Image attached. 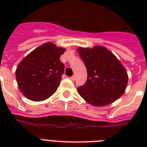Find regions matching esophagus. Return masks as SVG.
<instances>
[{
	"mask_svg": "<svg viewBox=\"0 0 147 147\" xmlns=\"http://www.w3.org/2000/svg\"><path fill=\"white\" fill-rule=\"evenodd\" d=\"M70 79H71V81H75V79H76V76H71V77H70Z\"/></svg>",
	"mask_w": 147,
	"mask_h": 147,
	"instance_id": "1",
	"label": "esophagus"
}]
</instances>
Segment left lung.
<instances>
[{"instance_id": "1", "label": "left lung", "mask_w": 147, "mask_h": 147, "mask_svg": "<svg viewBox=\"0 0 147 147\" xmlns=\"http://www.w3.org/2000/svg\"><path fill=\"white\" fill-rule=\"evenodd\" d=\"M78 52L87 69V81L77 88L81 97L96 107L110 105L125 92L128 76L115 55L102 46L79 47Z\"/></svg>"}]
</instances>
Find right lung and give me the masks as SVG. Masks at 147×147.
Segmentation results:
<instances>
[{
    "label": "right lung",
    "instance_id": "1",
    "mask_svg": "<svg viewBox=\"0 0 147 147\" xmlns=\"http://www.w3.org/2000/svg\"><path fill=\"white\" fill-rule=\"evenodd\" d=\"M65 49L47 42L32 51L17 65L16 78L20 92L34 101L52 96L57 90L65 65L59 58Z\"/></svg>",
    "mask_w": 147,
    "mask_h": 147
}]
</instances>
